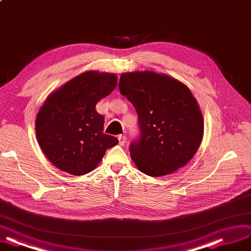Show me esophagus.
Returning a JSON list of instances; mask_svg holds the SVG:
<instances>
[{
    "instance_id": "1",
    "label": "esophagus",
    "mask_w": 251,
    "mask_h": 251,
    "mask_svg": "<svg viewBox=\"0 0 251 251\" xmlns=\"http://www.w3.org/2000/svg\"><path fill=\"white\" fill-rule=\"evenodd\" d=\"M118 140H119V144L124 146L126 143V137L125 135H119L118 136Z\"/></svg>"
}]
</instances>
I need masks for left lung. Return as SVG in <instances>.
Segmentation results:
<instances>
[{
  "instance_id": "1",
  "label": "left lung",
  "mask_w": 251,
  "mask_h": 251,
  "mask_svg": "<svg viewBox=\"0 0 251 251\" xmlns=\"http://www.w3.org/2000/svg\"><path fill=\"white\" fill-rule=\"evenodd\" d=\"M119 90L139 120L140 136L129 145L138 169L161 176L185 166L203 137L201 111L187 86L165 74L145 71L122 74Z\"/></svg>"
}]
</instances>
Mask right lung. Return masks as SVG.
Listing matches in <instances>:
<instances>
[{"label":"right lung","instance_id":"add662e5","mask_svg":"<svg viewBox=\"0 0 251 251\" xmlns=\"http://www.w3.org/2000/svg\"><path fill=\"white\" fill-rule=\"evenodd\" d=\"M115 74L85 72L51 92L35 122L37 141L58 169L83 176L96 169L116 137L103 133L105 117L97 103L114 90Z\"/></svg>","mask_w":251,"mask_h":251}]
</instances>
